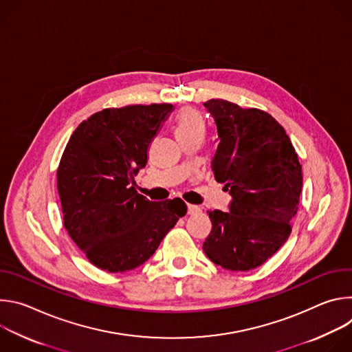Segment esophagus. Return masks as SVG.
<instances>
[{
	"instance_id": "obj_1",
	"label": "esophagus",
	"mask_w": 352,
	"mask_h": 352,
	"mask_svg": "<svg viewBox=\"0 0 352 352\" xmlns=\"http://www.w3.org/2000/svg\"><path fill=\"white\" fill-rule=\"evenodd\" d=\"M200 212H202V209H200L199 206H196V205H188V214L193 216V214H199Z\"/></svg>"
}]
</instances>
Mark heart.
Listing matches in <instances>:
<instances>
[{"instance_id":"b5f03b06","label":"heart","mask_w":352,"mask_h":352,"mask_svg":"<svg viewBox=\"0 0 352 352\" xmlns=\"http://www.w3.org/2000/svg\"><path fill=\"white\" fill-rule=\"evenodd\" d=\"M206 129L205 118L193 107H184L175 118V135L179 140L190 136H204Z\"/></svg>"}]
</instances>
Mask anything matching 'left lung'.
<instances>
[{"instance_id": "left-lung-1", "label": "left lung", "mask_w": 352, "mask_h": 352, "mask_svg": "<svg viewBox=\"0 0 352 352\" xmlns=\"http://www.w3.org/2000/svg\"><path fill=\"white\" fill-rule=\"evenodd\" d=\"M217 125L212 162L232 196L230 212L209 210L206 256L232 272L262 266L288 239L299 206L302 167L284 128L266 111L221 98L205 103Z\"/></svg>"}]
</instances>
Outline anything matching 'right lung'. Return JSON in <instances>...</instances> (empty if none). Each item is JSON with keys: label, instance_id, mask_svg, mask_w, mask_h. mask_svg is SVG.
<instances>
[{"label": "right lung", "instance_id": "1", "mask_svg": "<svg viewBox=\"0 0 352 352\" xmlns=\"http://www.w3.org/2000/svg\"><path fill=\"white\" fill-rule=\"evenodd\" d=\"M173 104L94 113L71 135L57 188L64 227L96 267L122 273L143 265L186 214L179 197L152 202L132 186Z\"/></svg>", "mask_w": 352, "mask_h": 352}]
</instances>
